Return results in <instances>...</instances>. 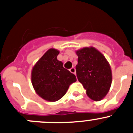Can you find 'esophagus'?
<instances>
[{
    "label": "esophagus",
    "instance_id": "1",
    "mask_svg": "<svg viewBox=\"0 0 133 133\" xmlns=\"http://www.w3.org/2000/svg\"><path fill=\"white\" fill-rule=\"evenodd\" d=\"M71 71V73H73V74H75L76 73V70H75V68H71L70 70H69Z\"/></svg>",
    "mask_w": 133,
    "mask_h": 133
}]
</instances>
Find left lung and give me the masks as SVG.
I'll return each instance as SVG.
<instances>
[{"label": "left lung", "instance_id": "left-lung-1", "mask_svg": "<svg viewBox=\"0 0 133 133\" xmlns=\"http://www.w3.org/2000/svg\"><path fill=\"white\" fill-rule=\"evenodd\" d=\"M78 64L76 72L78 81L92 100L101 101L109 92L112 71L105 56L94 47H85L76 52Z\"/></svg>", "mask_w": 133, "mask_h": 133}]
</instances>
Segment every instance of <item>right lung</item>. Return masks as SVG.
I'll return each instance as SVG.
<instances>
[{"mask_svg": "<svg viewBox=\"0 0 133 133\" xmlns=\"http://www.w3.org/2000/svg\"><path fill=\"white\" fill-rule=\"evenodd\" d=\"M59 51L50 49L36 64L32 71V83L36 92L48 101H56L76 82L75 75L57 60Z\"/></svg>", "mask_w": 133, "mask_h": 133, "instance_id": "1", "label": "right lung"}]
</instances>
